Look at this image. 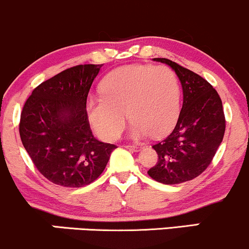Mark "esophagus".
I'll use <instances>...</instances> for the list:
<instances>
[{
	"mask_svg": "<svg viewBox=\"0 0 249 249\" xmlns=\"http://www.w3.org/2000/svg\"><path fill=\"white\" fill-rule=\"evenodd\" d=\"M125 147L128 148V150H132V151H139L142 148L141 145H125Z\"/></svg>",
	"mask_w": 249,
	"mask_h": 249,
	"instance_id": "esophagus-1",
	"label": "esophagus"
}]
</instances>
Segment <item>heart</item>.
I'll use <instances>...</instances> for the list:
<instances>
[{
    "label": "heart",
    "mask_w": 249,
    "mask_h": 249,
    "mask_svg": "<svg viewBox=\"0 0 249 249\" xmlns=\"http://www.w3.org/2000/svg\"><path fill=\"white\" fill-rule=\"evenodd\" d=\"M102 97L88 103V116L97 136L113 141L121 136L127 115L134 137H161L176 124L180 85L166 67L128 65L113 71L101 85Z\"/></svg>",
    "instance_id": "1"
}]
</instances>
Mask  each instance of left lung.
<instances>
[{"mask_svg": "<svg viewBox=\"0 0 249 249\" xmlns=\"http://www.w3.org/2000/svg\"><path fill=\"white\" fill-rule=\"evenodd\" d=\"M154 61L176 71L184 102L172 132L152 146L158 161L147 174L161 184H181L204 172L221 144L226 128L222 102L215 89L201 76L171 59Z\"/></svg>", "mask_w": 249, "mask_h": 249, "instance_id": "left-lung-1", "label": "left lung"}]
</instances>
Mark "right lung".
I'll use <instances>...</instances> for the list:
<instances>
[{"label": "right lung", "mask_w": 249, "mask_h": 249, "mask_svg": "<svg viewBox=\"0 0 249 249\" xmlns=\"http://www.w3.org/2000/svg\"><path fill=\"white\" fill-rule=\"evenodd\" d=\"M102 64H81L34 89L19 121V136L42 176L63 187H83L101 176L117 147L97 141L87 99Z\"/></svg>", "instance_id": "add662e5"}]
</instances>
